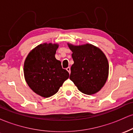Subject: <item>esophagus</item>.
Here are the masks:
<instances>
[{
    "label": "esophagus",
    "mask_w": 133,
    "mask_h": 133,
    "mask_svg": "<svg viewBox=\"0 0 133 133\" xmlns=\"http://www.w3.org/2000/svg\"><path fill=\"white\" fill-rule=\"evenodd\" d=\"M66 70L69 72V73H71V68H70V67H68V68H66Z\"/></svg>",
    "instance_id": "34e87169"
}]
</instances>
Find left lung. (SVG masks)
I'll list each match as a JSON object with an SVG mask.
<instances>
[{"label":"left lung","mask_w":133,"mask_h":133,"mask_svg":"<svg viewBox=\"0 0 133 133\" xmlns=\"http://www.w3.org/2000/svg\"><path fill=\"white\" fill-rule=\"evenodd\" d=\"M72 51L74 64L71 68L70 79L81 92L95 94L104 86L108 79L109 64L104 54L91 44H68Z\"/></svg>","instance_id":"obj_1"}]
</instances>
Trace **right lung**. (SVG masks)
I'll use <instances>...</instances> for the list:
<instances>
[{
  "instance_id": "add662e5",
  "label": "right lung",
  "mask_w": 133,
  "mask_h": 133,
  "mask_svg": "<svg viewBox=\"0 0 133 133\" xmlns=\"http://www.w3.org/2000/svg\"><path fill=\"white\" fill-rule=\"evenodd\" d=\"M57 44H43L35 47L28 54L24 66L27 84L34 92L49 97L57 92L69 74L55 57Z\"/></svg>"
}]
</instances>
